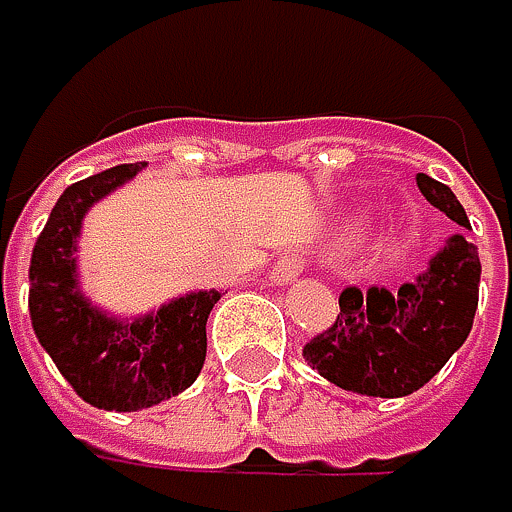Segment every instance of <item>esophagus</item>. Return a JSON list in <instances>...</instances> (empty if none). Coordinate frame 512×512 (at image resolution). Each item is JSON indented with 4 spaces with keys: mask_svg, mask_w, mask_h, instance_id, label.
Instances as JSON below:
<instances>
[{
    "mask_svg": "<svg viewBox=\"0 0 512 512\" xmlns=\"http://www.w3.org/2000/svg\"><path fill=\"white\" fill-rule=\"evenodd\" d=\"M301 271H304V259H298V256H280L274 262V268H271V277H274V283H292L295 277H301Z\"/></svg>",
    "mask_w": 512,
    "mask_h": 512,
    "instance_id": "obj_1",
    "label": "esophagus"
}]
</instances>
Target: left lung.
<instances>
[{
	"label": "left lung",
	"mask_w": 512,
	"mask_h": 512,
	"mask_svg": "<svg viewBox=\"0 0 512 512\" xmlns=\"http://www.w3.org/2000/svg\"><path fill=\"white\" fill-rule=\"evenodd\" d=\"M416 186L462 229L398 289L347 286L335 326L304 347L319 377L368 398H404L422 389L468 341L480 301V253L465 235L471 229L465 208L450 186L428 174H416Z\"/></svg>",
	"instance_id": "1"
}]
</instances>
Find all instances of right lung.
<instances>
[{"label": "right lung", "instance_id": "add662e5", "mask_svg": "<svg viewBox=\"0 0 512 512\" xmlns=\"http://www.w3.org/2000/svg\"><path fill=\"white\" fill-rule=\"evenodd\" d=\"M144 165H114L72 183L53 205L29 262V316L38 344L87 404L117 413L153 407L196 383L208 353L205 326L220 301L217 289H196L141 316H117L84 292L78 271L84 217Z\"/></svg>", "mask_w": 512, "mask_h": 512}]
</instances>
